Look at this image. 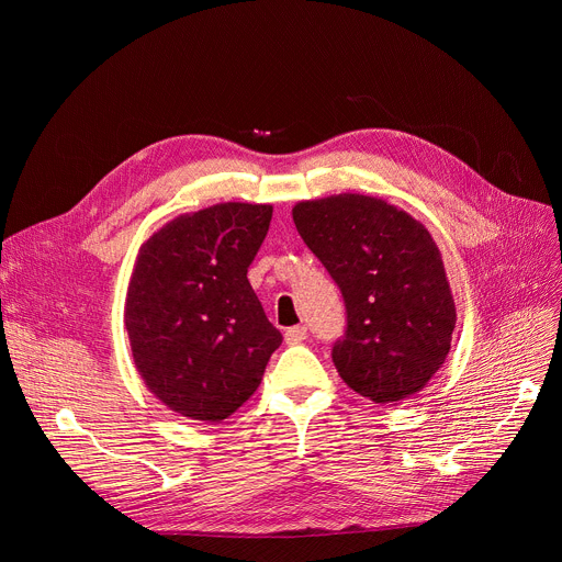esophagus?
<instances>
[{"instance_id":"esophagus-1","label":"esophagus","mask_w":562,"mask_h":562,"mask_svg":"<svg viewBox=\"0 0 562 562\" xmlns=\"http://www.w3.org/2000/svg\"><path fill=\"white\" fill-rule=\"evenodd\" d=\"M307 339V328L305 326H293L284 333V341L289 346H296V344H303Z\"/></svg>"}]
</instances>
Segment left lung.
I'll return each mask as SVG.
<instances>
[{
  "label": "left lung",
  "instance_id": "1",
  "mask_svg": "<svg viewBox=\"0 0 562 562\" xmlns=\"http://www.w3.org/2000/svg\"><path fill=\"white\" fill-rule=\"evenodd\" d=\"M293 223L346 303L333 362L346 385L373 403L422 392L445 364L456 303L430 232L382 198L339 193L303 200Z\"/></svg>",
  "mask_w": 562,
  "mask_h": 562
}]
</instances>
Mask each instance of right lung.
Returning <instances> with one entry per match:
<instances>
[{"label":"right lung","instance_id":"right-lung-1","mask_svg":"<svg viewBox=\"0 0 562 562\" xmlns=\"http://www.w3.org/2000/svg\"><path fill=\"white\" fill-rule=\"evenodd\" d=\"M271 216V204L221 202L172 218L138 248L125 301L132 358L177 415L227 419L282 344L248 282Z\"/></svg>","mask_w":562,"mask_h":562}]
</instances>
